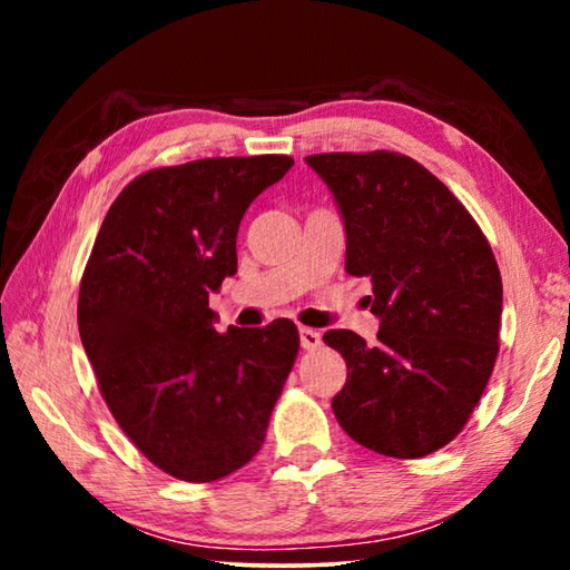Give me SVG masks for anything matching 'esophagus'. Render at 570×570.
I'll return each mask as SVG.
<instances>
[{"instance_id": "obj_1", "label": "esophagus", "mask_w": 570, "mask_h": 570, "mask_svg": "<svg viewBox=\"0 0 570 570\" xmlns=\"http://www.w3.org/2000/svg\"><path fill=\"white\" fill-rule=\"evenodd\" d=\"M298 340H302V346L306 352H312L322 344V334L316 330H308V326H302V330H298Z\"/></svg>"}]
</instances>
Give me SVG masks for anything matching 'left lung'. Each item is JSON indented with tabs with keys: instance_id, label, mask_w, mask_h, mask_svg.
I'll return each mask as SVG.
<instances>
[{
	"instance_id": "1",
	"label": "left lung",
	"mask_w": 570,
	"mask_h": 570,
	"mask_svg": "<svg viewBox=\"0 0 570 570\" xmlns=\"http://www.w3.org/2000/svg\"><path fill=\"white\" fill-rule=\"evenodd\" d=\"M346 228V274L372 278L377 342L332 330L346 362L332 400L354 442L412 460L460 435L493 374L503 282L475 218L445 183L402 153L308 156Z\"/></svg>"
}]
</instances>
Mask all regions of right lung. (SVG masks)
I'll use <instances>...</instances> for the list:
<instances>
[{
    "instance_id": "1",
    "label": "right lung",
    "mask_w": 570,
    "mask_h": 570,
    "mask_svg": "<svg viewBox=\"0 0 570 570\" xmlns=\"http://www.w3.org/2000/svg\"><path fill=\"white\" fill-rule=\"evenodd\" d=\"M288 156L204 158L132 178L85 266L77 326L115 422L186 482L230 475L264 445L298 354L296 324L216 332L208 294L236 274V236Z\"/></svg>"
}]
</instances>
